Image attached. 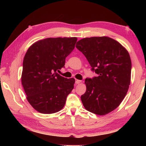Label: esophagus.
I'll return each mask as SVG.
<instances>
[{
    "label": "esophagus",
    "instance_id": "34e87169",
    "mask_svg": "<svg viewBox=\"0 0 146 146\" xmlns=\"http://www.w3.org/2000/svg\"><path fill=\"white\" fill-rule=\"evenodd\" d=\"M80 82H82V80H77V79H76V80H75V84H80Z\"/></svg>",
    "mask_w": 146,
    "mask_h": 146
}]
</instances>
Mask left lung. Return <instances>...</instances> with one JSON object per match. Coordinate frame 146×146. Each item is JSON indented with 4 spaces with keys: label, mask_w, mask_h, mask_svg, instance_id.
I'll return each instance as SVG.
<instances>
[{
    "label": "left lung",
    "mask_w": 146,
    "mask_h": 146,
    "mask_svg": "<svg viewBox=\"0 0 146 146\" xmlns=\"http://www.w3.org/2000/svg\"><path fill=\"white\" fill-rule=\"evenodd\" d=\"M76 48L87 58L97 76L85 80L81 100L86 110L98 115L111 112L120 104L129 89L131 60L128 51L108 36L84 38Z\"/></svg>",
    "instance_id": "obj_1"
}]
</instances>
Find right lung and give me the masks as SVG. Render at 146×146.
I'll return each mask as SVG.
<instances>
[{"label":"right lung","mask_w":146,"mask_h":146,"mask_svg":"<svg viewBox=\"0 0 146 146\" xmlns=\"http://www.w3.org/2000/svg\"><path fill=\"white\" fill-rule=\"evenodd\" d=\"M76 40V37L47 38L35 42L27 51L22 84L27 100L39 113H55L65 105L75 80L63 77L57 71L64 67Z\"/></svg>","instance_id":"right-lung-1"}]
</instances>
